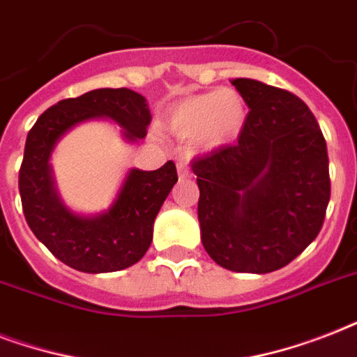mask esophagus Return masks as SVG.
Listing matches in <instances>:
<instances>
[{
  "instance_id": "obj_1",
  "label": "esophagus",
  "mask_w": 357,
  "mask_h": 357,
  "mask_svg": "<svg viewBox=\"0 0 357 357\" xmlns=\"http://www.w3.org/2000/svg\"><path fill=\"white\" fill-rule=\"evenodd\" d=\"M178 174H179V178H189L190 172H189V168H187V162L183 161L178 162Z\"/></svg>"
}]
</instances>
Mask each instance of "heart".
Instances as JSON below:
<instances>
[{
    "instance_id": "heart-1",
    "label": "heart",
    "mask_w": 357,
    "mask_h": 357,
    "mask_svg": "<svg viewBox=\"0 0 357 357\" xmlns=\"http://www.w3.org/2000/svg\"><path fill=\"white\" fill-rule=\"evenodd\" d=\"M248 119V105L235 89L195 94L168 109L162 126L181 140H195L204 150L231 144Z\"/></svg>"
}]
</instances>
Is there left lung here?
I'll return each instance as SVG.
<instances>
[{
    "label": "left lung",
    "instance_id": "obj_1",
    "mask_svg": "<svg viewBox=\"0 0 357 357\" xmlns=\"http://www.w3.org/2000/svg\"><path fill=\"white\" fill-rule=\"evenodd\" d=\"M250 107L238 142L192 161L202 244L234 272H274L319 235L330 202L326 140L298 96L231 79Z\"/></svg>",
    "mask_w": 357,
    "mask_h": 357
}]
</instances>
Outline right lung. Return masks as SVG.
I'll list each match as a JSON object with an SVG mask.
<instances>
[{"label": "right lung", "instance_id": "1", "mask_svg": "<svg viewBox=\"0 0 357 357\" xmlns=\"http://www.w3.org/2000/svg\"><path fill=\"white\" fill-rule=\"evenodd\" d=\"M89 120H111L122 128L126 142H139L146 137L151 114L146 98L129 89H96L55 103L27 135L18 187L35 237L64 265L102 274L123 271L142 259L153 238L157 213L178 181V172L172 161L150 172L129 168L105 211H72L59 196L52 155L64 135Z\"/></svg>", "mask_w": 357, "mask_h": 357}]
</instances>
